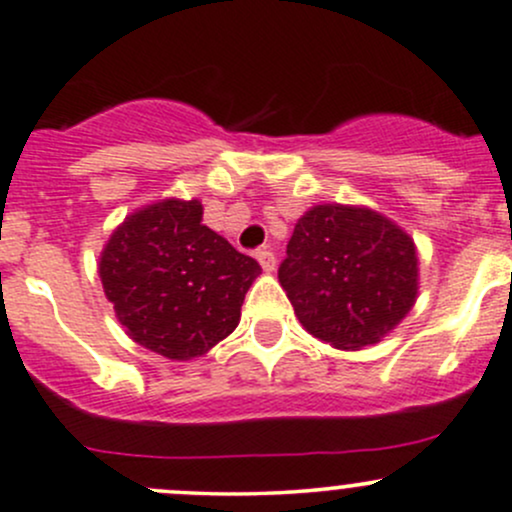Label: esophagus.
Wrapping results in <instances>:
<instances>
[{
    "label": "esophagus",
    "mask_w": 512,
    "mask_h": 512,
    "mask_svg": "<svg viewBox=\"0 0 512 512\" xmlns=\"http://www.w3.org/2000/svg\"><path fill=\"white\" fill-rule=\"evenodd\" d=\"M257 262H260L265 272H272L274 267H277V257H274L270 250H257Z\"/></svg>",
    "instance_id": "esophagus-1"
}]
</instances>
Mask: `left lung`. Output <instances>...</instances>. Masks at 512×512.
<instances>
[{"instance_id":"8db88e82","label":"left lung","mask_w":512,"mask_h":512,"mask_svg":"<svg viewBox=\"0 0 512 512\" xmlns=\"http://www.w3.org/2000/svg\"><path fill=\"white\" fill-rule=\"evenodd\" d=\"M277 274L301 326L343 351L378 343L417 297L410 235L375 211L338 203L301 215Z\"/></svg>"}]
</instances>
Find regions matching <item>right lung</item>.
I'll return each mask as SVG.
<instances>
[{
  "mask_svg": "<svg viewBox=\"0 0 512 512\" xmlns=\"http://www.w3.org/2000/svg\"><path fill=\"white\" fill-rule=\"evenodd\" d=\"M257 260L203 225L198 201H161L129 215L100 257L105 297L139 346L198 358L235 331Z\"/></svg>",
  "mask_w": 512,
  "mask_h": 512,
  "instance_id": "obj_1",
  "label": "right lung"
}]
</instances>
